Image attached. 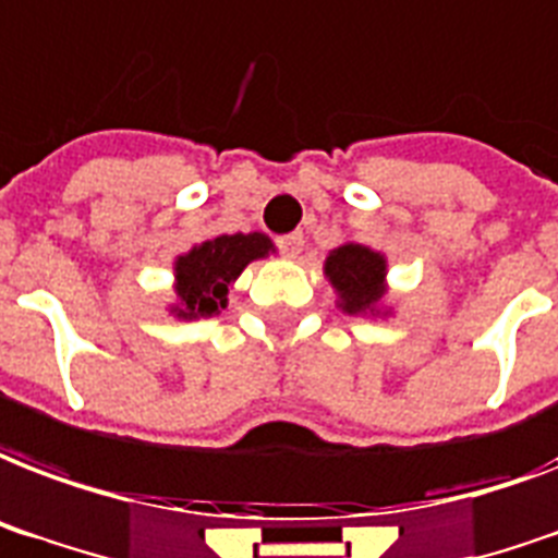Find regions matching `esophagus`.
<instances>
[{"mask_svg":"<svg viewBox=\"0 0 558 558\" xmlns=\"http://www.w3.org/2000/svg\"><path fill=\"white\" fill-rule=\"evenodd\" d=\"M278 248L287 254V257H298L301 248H304V233L301 231H292L287 236H278Z\"/></svg>","mask_w":558,"mask_h":558,"instance_id":"esophagus-1","label":"esophagus"}]
</instances>
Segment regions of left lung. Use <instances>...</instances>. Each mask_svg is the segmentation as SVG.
<instances>
[{
	"instance_id": "8db88e82",
	"label": "left lung",
	"mask_w": 558,
	"mask_h": 558,
	"mask_svg": "<svg viewBox=\"0 0 558 558\" xmlns=\"http://www.w3.org/2000/svg\"><path fill=\"white\" fill-rule=\"evenodd\" d=\"M325 271L330 283L342 298V310L348 313H363L372 310L374 301L383 295V271L386 260L380 254H374L365 245L348 242L342 248H336L325 263Z\"/></svg>"
}]
</instances>
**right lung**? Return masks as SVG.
<instances>
[{
	"instance_id": "obj_1",
	"label": "right lung",
	"mask_w": 558,
	"mask_h": 558,
	"mask_svg": "<svg viewBox=\"0 0 558 558\" xmlns=\"http://www.w3.org/2000/svg\"><path fill=\"white\" fill-rule=\"evenodd\" d=\"M271 248L263 233H233L202 242L184 257H178V298L184 307L178 316H213L228 304V287L240 278V271L257 257H266Z\"/></svg>"
}]
</instances>
